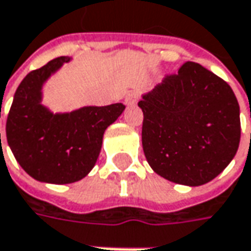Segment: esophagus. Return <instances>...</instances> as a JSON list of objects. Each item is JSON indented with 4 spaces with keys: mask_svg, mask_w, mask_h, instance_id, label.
Masks as SVG:
<instances>
[{
    "mask_svg": "<svg viewBox=\"0 0 251 251\" xmlns=\"http://www.w3.org/2000/svg\"><path fill=\"white\" fill-rule=\"evenodd\" d=\"M137 100H139V93L137 91H130L125 97V104L126 105H133V104L137 102Z\"/></svg>",
    "mask_w": 251,
    "mask_h": 251,
    "instance_id": "obj_1",
    "label": "esophagus"
}]
</instances>
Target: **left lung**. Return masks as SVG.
<instances>
[{
  "label": "left lung",
  "mask_w": 251,
  "mask_h": 251,
  "mask_svg": "<svg viewBox=\"0 0 251 251\" xmlns=\"http://www.w3.org/2000/svg\"><path fill=\"white\" fill-rule=\"evenodd\" d=\"M142 143L155 174L174 183L200 186L233 160L240 142V108L225 80L186 62L139 101Z\"/></svg>",
  "instance_id": "left-lung-1"
}]
</instances>
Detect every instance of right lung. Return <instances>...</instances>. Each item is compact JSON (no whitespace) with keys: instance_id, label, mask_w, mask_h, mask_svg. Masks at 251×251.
I'll list each match as a JSON object with an SVG mask.
<instances>
[{"instance_id":"right-lung-1","label":"right lung","mask_w":251,"mask_h":251,"mask_svg":"<svg viewBox=\"0 0 251 251\" xmlns=\"http://www.w3.org/2000/svg\"><path fill=\"white\" fill-rule=\"evenodd\" d=\"M69 56H58L27 75L13 96L6 119V140L13 155L33 179L66 185L86 176L99 158L105 129L125 105L82 107L52 112L43 105V86Z\"/></svg>"}]
</instances>
